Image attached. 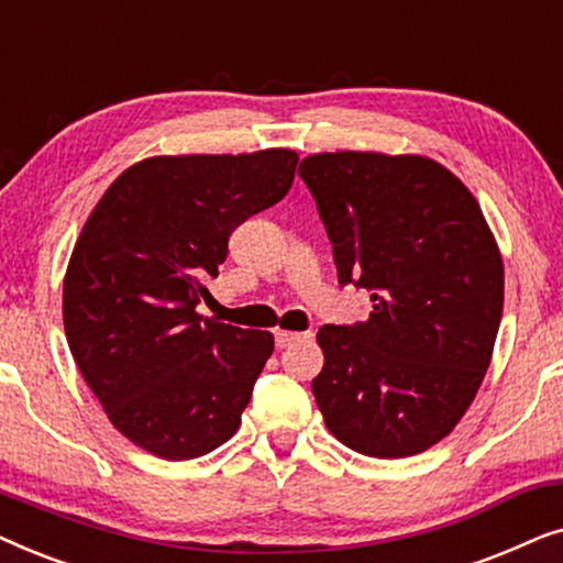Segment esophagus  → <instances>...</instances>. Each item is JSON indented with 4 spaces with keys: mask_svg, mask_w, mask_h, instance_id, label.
Instances as JSON below:
<instances>
[{
    "mask_svg": "<svg viewBox=\"0 0 563 563\" xmlns=\"http://www.w3.org/2000/svg\"><path fill=\"white\" fill-rule=\"evenodd\" d=\"M307 338H310V333H291V330H276V333H274L276 349H287V345L307 341Z\"/></svg>",
    "mask_w": 563,
    "mask_h": 563,
    "instance_id": "esophagus-1",
    "label": "esophagus"
}]
</instances>
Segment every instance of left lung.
<instances>
[{
    "instance_id": "1",
    "label": "left lung",
    "mask_w": 563,
    "mask_h": 563,
    "mask_svg": "<svg viewBox=\"0 0 563 563\" xmlns=\"http://www.w3.org/2000/svg\"><path fill=\"white\" fill-rule=\"evenodd\" d=\"M338 282L372 291L356 325H322L312 395L330 433L374 459L443 441L487 374L505 268L482 207L426 156L314 153L299 164Z\"/></svg>"
}]
</instances>
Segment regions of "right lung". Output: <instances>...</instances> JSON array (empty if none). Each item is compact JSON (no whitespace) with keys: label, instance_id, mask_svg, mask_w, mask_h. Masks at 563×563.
<instances>
[{"label":"right lung","instance_id":"add662e5","mask_svg":"<svg viewBox=\"0 0 563 563\" xmlns=\"http://www.w3.org/2000/svg\"><path fill=\"white\" fill-rule=\"evenodd\" d=\"M297 153L153 156L125 168L84 222L64 276V328L107 418L158 459L233 438L274 351L268 330L197 312L233 230L279 202Z\"/></svg>","mask_w":563,"mask_h":563}]
</instances>
